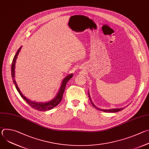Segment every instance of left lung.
<instances>
[{
    "instance_id": "8db88e82",
    "label": "left lung",
    "mask_w": 149,
    "mask_h": 149,
    "mask_svg": "<svg viewBox=\"0 0 149 149\" xmlns=\"http://www.w3.org/2000/svg\"><path fill=\"white\" fill-rule=\"evenodd\" d=\"M88 96H89V98H90V101H91V104H92V105H93V107H94V108H95L96 109L99 110H101V111H104V112H107V113H116V112H118V111H121L122 110H123V109H124V108H120V109H109V110H105V109L102 110V109H100L97 108V107H96V106L94 104V103L92 102V101H91V98H90V94H89V93H88Z\"/></svg>"
}]
</instances>
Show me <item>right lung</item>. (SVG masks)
<instances>
[{
	"label": "right lung",
	"mask_w": 149,
	"mask_h": 149,
	"mask_svg": "<svg viewBox=\"0 0 149 149\" xmlns=\"http://www.w3.org/2000/svg\"><path fill=\"white\" fill-rule=\"evenodd\" d=\"M21 48H22V47H20L19 49L17 50V52L16 53V54H15V56L13 59L12 63V68H11L12 77V79H13V83H14L15 86V87H16L17 91H18V93H19L20 95L22 97V98L31 106V107H32L34 109L39 110V111H47V110H51L52 109L56 107V106L57 105H58L59 104V102L61 101L62 98V96H63V92H64V91H65V87H66L67 83L73 77V74H70L68 75H67L64 79H63V81L62 82V84H61V87L59 90V91H58L57 95H56V97L54 99H52L50 101H48V102H35V101H32L29 100V99H28L27 98H26L22 94V93L20 92L19 88H18V86H17L16 81L15 79V68L16 60L17 59V55H18Z\"/></svg>",
	"instance_id": "1"
}]
</instances>
